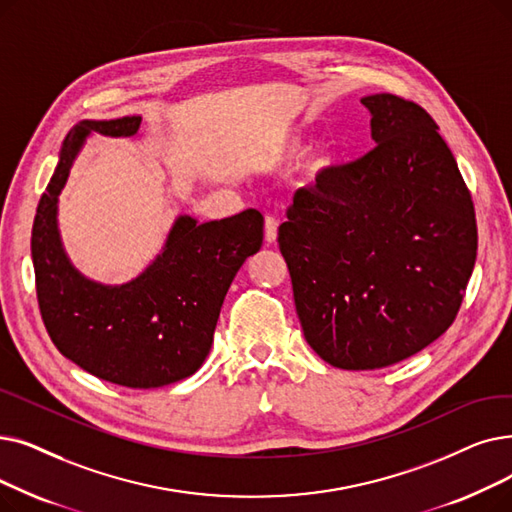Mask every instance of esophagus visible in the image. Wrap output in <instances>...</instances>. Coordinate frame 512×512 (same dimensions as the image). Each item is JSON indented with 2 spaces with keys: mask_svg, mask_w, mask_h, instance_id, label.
<instances>
[{
  "mask_svg": "<svg viewBox=\"0 0 512 512\" xmlns=\"http://www.w3.org/2000/svg\"><path fill=\"white\" fill-rule=\"evenodd\" d=\"M263 232H265V242H268V244L276 242V238H278V221L272 215H265Z\"/></svg>",
  "mask_w": 512,
  "mask_h": 512,
  "instance_id": "1",
  "label": "esophagus"
}]
</instances>
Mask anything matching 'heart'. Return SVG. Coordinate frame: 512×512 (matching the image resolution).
Returning <instances> with one entry per match:
<instances>
[{"instance_id":"1","label":"heart","mask_w":512,"mask_h":512,"mask_svg":"<svg viewBox=\"0 0 512 512\" xmlns=\"http://www.w3.org/2000/svg\"><path fill=\"white\" fill-rule=\"evenodd\" d=\"M299 148H301L299 142H284V144L276 150V157H278V159L295 157V154L299 152ZM330 163H332V154H330L326 148H320V150H316V152L309 157L305 171H307L309 177H314V180H316V177H320V175L330 167Z\"/></svg>"}]
</instances>
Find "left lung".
Returning <instances> with one entry per match:
<instances>
[{
    "label": "left lung",
    "instance_id": "8db88e82",
    "mask_svg": "<svg viewBox=\"0 0 512 512\" xmlns=\"http://www.w3.org/2000/svg\"><path fill=\"white\" fill-rule=\"evenodd\" d=\"M374 146L297 190L278 228L303 335L324 362L376 370L446 332L477 257L469 188L425 108L362 98Z\"/></svg>",
    "mask_w": 512,
    "mask_h": 512
}]
</instances>
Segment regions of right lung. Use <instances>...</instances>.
<instances>
[{"instance_id": "right-lung-1", "label": "right lung", "mask_w": 512, "mask_h": 512, "mask_svg": "<svg viewBox=\"0 0 512 512\" xmlns=\"http://www.w3.org/2000/svg\"><path fill=\"white\" fill-rule=\"evenodd\" d=\"M142 117L83 121L64 140L58 167L37 205L31 255L41 320L58 351L85 372L129 389H154L186 379L209 355L221 303L244 259L263 240V215L196 224L180 217L165 251L136 280L102 286L66 259L56 203L90 131L133 136Z\"/></svg>"}]
</instances>
